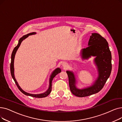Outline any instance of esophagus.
I'll return each mask as SVG.
<instances>
[{"label":"esophagus","mask_w":122,"mask_h":122,"mask_svg":"<svg viewBox=\"0 0 122 122\" xmlns=\"http://www.w3.org/2000/svg\"><path fill=\"white\" fill-rule=\"evenodd\" d=\"M67 63H65V64H63V66H64V67H65V66H67Z\"/></svg>","instance_id":"esophagus-1"}]
</instances>
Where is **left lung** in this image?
<instances>
[{
    "label": "left lung",
    "mask_w": 122,
    "mask_h": 122,
    "mask_svg": "<svg viewBox=\"0 0 122 122\" xmlns=\"http://www.w3.org/2000/svg\"><path fill=\"white\" fill-rule=\"evenodd\" d=\"M87 48L82 50V56L83 59H87L91 56H96L95 61L98 66L99 77L94 85L85 89H78L75 86V79L73 73L66 72L70 91L73 95L79 97L89 96L101 90L112 71V55L106 39L98 33H92Z\"/></svg>",
    "instance_id": "left-lung-1"
}]
</instances>
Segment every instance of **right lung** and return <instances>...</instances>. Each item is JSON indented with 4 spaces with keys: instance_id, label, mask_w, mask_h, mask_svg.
<instances>
[{
    "instance_id": "right-lung-1",
    "label": "right lung",
    "mask_w": 122,
    "mask_h": 122,
    "mask_svg": "<svg viewBox=\"0 0 122 122\" xmlns=\"http://www.w3.org/2000/svg\"><path fill=\"white\" fill-rule=\"evenodd\" d=\"M35 33H36L35 32L30 33H29L27 35L23 36L22 38H21L19 39L18 45L14 48V49L12 51V54H11V63H10V72H11V76H12V78L13 79V80H14L16 85L17 87H18V88L19 89V90L22 93H23L25 95H27V96H30L35 97V98H44V97H47L50 93V92L51 91V90H52V81L53 80V79L55 77V76L57 75V74H58V73H59L61 72V71L60 69L57 68L53 72L51 76V78L50 79V85H49V87L48 90L46 92H45L44 93L40 94H37V95L36 94H31L27 93L24 92L23 90H22L21 89V88L18 85V84L16 80V79L14 77V59L15 55L16 52V51L17 50V49L19 48V47L20 46L21 43V42H22V41L24 39H25V38L28 37L29 35H33V34H34Z\"/></svg>"
}]
</instances>
